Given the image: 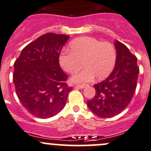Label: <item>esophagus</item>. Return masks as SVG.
<instances>
[{
  "label": "esophagus",
  "mask_w": 151,
  "mask_h": 151,
  "mask_svg": "<svg viewBox=\"0 0 151 151\" xmlns=\"http://www.w3.org/2000/svg\"><path fill=\"white\" fill-rule=\"evenodd\" d=\"M76 87L79 88H84L85 87H86V85H76Z\"/></svg>",
  "instance_id": "obj_1"
}]
</instances>
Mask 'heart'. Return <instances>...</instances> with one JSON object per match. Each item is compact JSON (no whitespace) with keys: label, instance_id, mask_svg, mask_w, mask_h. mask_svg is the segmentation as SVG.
<instances>
[{"label":"heart","instance_id":"heart-1","mask_svg":"<svg viewBox=\"0 0 151 151\" xmlns=\"http://www.w3.org/2000/svg\"><path fill=\"white\" fill-rule=\"evenodd\" d=\"M116 53L112 44L101 43L90 37H83L71 41L69 52H65L59 57L60 64L66 72L74 74L82 67L84 69L71 77L73 83H87L96 77L102 80L108 77L115 66Z\"/></svg>","mask_w":151,"mask_h":151}]
</instances>
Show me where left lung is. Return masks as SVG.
Returning <instances> with one entry per match:
<instances>
[{
	"label": "left lung",
	"mask_w": 151,
	"mask_h": 151,
	"mask_svg": "<svg viewBox=\"0 0 151 151\" xmlns=\"http://www.w3.org/2000/svg\"><path fill=\"white\" fill-rule=\"evenodd\" d=\"M116 60L108 78L94 85L96 94L87 101L89 109L101 118L119 114L132 99L137 88L139 68L137 58L125 45L115 40Z\"/></svg>",
	"instance_id": "1"
}]
</instances>
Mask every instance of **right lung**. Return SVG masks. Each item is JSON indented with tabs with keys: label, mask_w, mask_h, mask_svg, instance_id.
I'll return each mask as SVG.
<instances>
[{
	"label": "right lung",
	"mask_w": 151,
	"mask_h": 151,
	"mask_svg": "<svg viewBox=\"0 0 151 151\" xmlns=\"http://www.w3.org/2000/svg\"><path fill=\"white\" fill-rule=\"evenodd\" d=\"M69 36L47 33L22 50L14 63L13 83L23 106L36 117H52L63 109L72 87L59 64Z\"/></svg>",
	"instance_id": "add662e5"
}]
</instances>
